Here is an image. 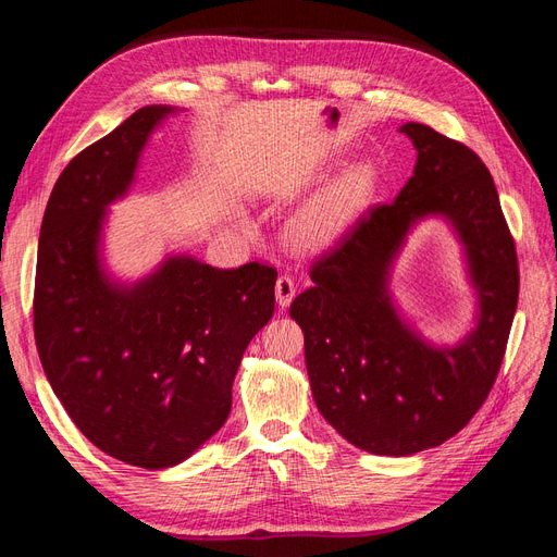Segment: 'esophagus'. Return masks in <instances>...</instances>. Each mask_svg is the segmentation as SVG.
Here are the masks:
<instances>
[{"label":"esophagus","instance_id":"34e87169","mask_svg":"<svg viewBox=\"0 0 557 557\" xmlns=\"http://www.w3.org/2000/svg\"><path fill=\"white\" fill-rule=\"evenodd\" d=\"M295 293H297V285H295L293 276L281 274L278 281H276V301H278V305L281 307H288L290 301H293V297H295Z\"/></svg>","mask_w":557,"mask_h":557}]
</instances>
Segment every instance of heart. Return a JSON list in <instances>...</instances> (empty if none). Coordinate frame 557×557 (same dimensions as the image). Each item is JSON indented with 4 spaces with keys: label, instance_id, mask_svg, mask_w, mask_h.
Here are the masks:
<instances>
[{
    "label": "heart",
    "instance_id": "b5f03b06",
    "mask_svg": "<svg viewBox=\"0 0 557 557\" xmlns=\"http://www.w3.org/2000/svg\"><path fill=\"white\" fill-rule=\"evenodd\" d=\"M374 190L372 166L356 164L332 178L290 223L288 237L299 248H320L358 221Z\"/></svg>",
    "mask_w": 557,
    "mask_h": 557
}]
</instances>
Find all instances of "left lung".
<instances>
[{
    "label": "left lung",
    "mask_w": 557,
    "mask_h": 557,
    "mask_svg": "<svg viewBox=\"0 0 557 557\" xmlns=\"http://www.w3.org/2000/svg\"><path fill=\"white\" fill-rule=\"evenodd\" d=\"M399 132L418 150L413 176L313 260V285L290 305L318 411L352 446L395 458L444 444L481 409L507 350L520 283L481 158L428 125ZM428 214H444L459 232L480 299L478 327L458 347L420 341L386 295L392 260Z\"/></svg>",
    "instance_id": "obj_1"
}]
</instances>
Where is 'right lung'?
Returning a JSON list of instances; mask_svg holds the SVG:
<instances>
[{"label": "right lung", "mask_w": 557, "mask_h": 557, "mask_svg": "<svg viewBox=\"0 0 557 557\" xmlns=\"http://www.w3.org/2000/svg\"><path fill=\"white\" fill-rule=\"evenodd\" d=\"M172 107L134 111L64 166L46 205L35 281V339L74 425L115 460L164 469L230 416L244 350L274 313L276 269H215L166 258L134 285L99 260L107 207L134 181Z\"/></svg>", "instance_id": "right-lung-1"}]
</instances>
